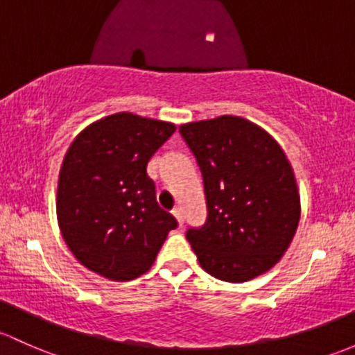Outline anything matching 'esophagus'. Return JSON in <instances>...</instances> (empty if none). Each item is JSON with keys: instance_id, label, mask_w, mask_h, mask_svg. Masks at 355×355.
<instances>
[{"instance_id": "esophagus-1", "label": "esophagus", "mask_w": 355, "mask_h": 355, "mask_svg": "<svg viewBox=\"0 0 355 355\" xmlns=\"http://www.w3.org/2000/svg\"><path fill=\"white\" fill-rule=\"evenodd\" d=\"M173 216L175 219H177L178 226H184V214H182V209H173Z\"/></svg>"}]
</instances>
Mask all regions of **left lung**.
<instances>
[{
	"label": "left lung",
	"mask_w": 355,
	"mask_h": 355,
	"mask_svg": "<svg viewBox=\"0 0 355 355\" xmlns=\"http://www.w3.org/2000/svg\"><path fill=\"white\" fill-rule=\"evenodd\" d=\"M197 159L207 219L187 240L200 267L246 282L284 255L300 223L296 178L286 153L262 128L236 115L180 125Z\"/></svg>",
	"instance_id": "8db88e82"
}]
</instances>
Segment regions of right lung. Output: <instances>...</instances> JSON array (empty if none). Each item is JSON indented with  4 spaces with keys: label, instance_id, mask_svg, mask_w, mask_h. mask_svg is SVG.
I'll return each mask as SVG.
<instances>
[{
    "label": "right lung",
    "instance_id": "1",
    "mask_svg": "<svg viewBox=\"0 0 355 355\" xmlns=\"http://www.w3.org/2000/svg\"><path fill=\"white\" fill-rule=\"evenodd\" d=\"M171 122L119 112L71 143L59 171L58 223L89 270L130 281L149 270L177 219L159 209L146 166L175 132Z\"/></svg>",
    "mask_w": 355,
    "mask_h": 355
}]
</instances>
